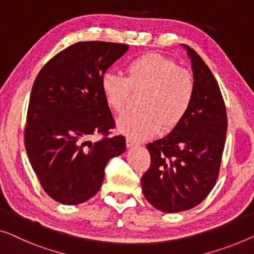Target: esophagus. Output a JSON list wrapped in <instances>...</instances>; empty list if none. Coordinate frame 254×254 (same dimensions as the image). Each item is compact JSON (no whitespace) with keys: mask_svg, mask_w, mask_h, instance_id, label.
Instances as JSON below:
<instances>
[{"mask_svg":"<svg viewBox=\"0 0 254 254\" xmlns=\"http://www.w3.org/2000/svg\"><path fill=\"white\" fill-rule=\"evenodd\" d=\"M139 145V141H137V140L132 139V138H127V146L128 147V148H131V147H135Z\"/></svg>","mask_w":254,"mask_h":254,"instance_id":"34e87169","label":"esophagus"}]
</instances>
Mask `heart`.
Wrapping results in <instances>:
<instances>
[{"label": "heart", "instance_id": "obj_1", "mask_svg": "<svg viewBox=\"0 0 254 254\" xmlns=\"http://www.w3.org/2000/svg\"><path fill=\"white\" fill-rule=\"evenodd\" d=\"M127 77L108 70L100 88L106 104L116 114L124 112L132 91H145L142 111L122 115L117 128L127 137L143 139L162 127H176L187 115L195 97V81L190 71L173 59L160 54H146L127 65Z\"/></svg>", "mask_w": 254, "mask_h": 254}]
</instances>
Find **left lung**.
<instances>
[{
  "mask_svg": "<svg viewBox=\"0 0 254 254\" xmlns=\"http://www.w3.org/2000/svg\"><path fill=\"white\" fill-rule=\"evenodd\" d=\"M195 97L185 119L163 139L147 145L150 166L142 192L157 210L173 213L198 205L217 183L227 133V112L217 79L194 49Z\"/></svg>",
  "mask_w": 254,
  "mask_h": 254,
  "instance_id": "left-lung-1",
  "label": "left lung"
}]
</instances>
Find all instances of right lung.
<instances>
[{
  "label": "right lung",
  "mask_w": 254,
  "mask_h": 254,
  "mask_svg": "<svg viewBox=\"0 0 254 254\" xmlns=\"http://www.w3.org/2000/svg\"><path fill=\"white\" fill-rule=\"evenodd\" d=\"M127 44L78 42L60 51L37 74L30 92L25 147L44 191L75 205L97 194L112 157L126 150L100 81ZM92 135H101L90 142Z\"/></svg>",
  "instance_id": "1"
}]
</instances>
